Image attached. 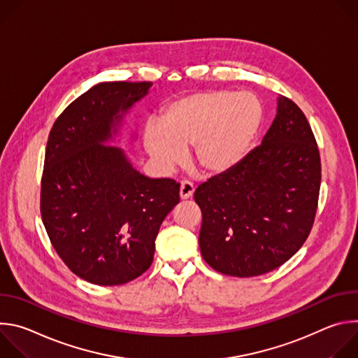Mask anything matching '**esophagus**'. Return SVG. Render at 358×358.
I'll return each instance as SVG.
<instances>
[{
	"mask_svg": "<svg viewBox=\"0 0 358 358\" xmlns=\"http://www.w3.org/2000/svg\"><path fill=\"white\" fill-rule=\"evenodd\" d=\"M194 184L192 182H189V181H187V180H184V181H181V187H180V196H181V199H188V198H191L192 196V194H194Z\"/></svg>",
	"mask_w": 358,
	"mask_h": 358,
	"instance_id": "obj_1",
	"label": "esophagus"
}]
</instances>
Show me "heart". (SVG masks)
<instances>
[{
    "instance_id": "obj_1",
    "label": "heart",
    "mask_w": 358,
    "mask_h": 358,
    "mask_svg": "<svg viewBox=\"0 0 358 358\" xmlns=\"http://www.w3.org/2000/svg\"><path fill=\"white\" fill-rule=\"evenodd\" d=\"M264 122L259 99L241 92L211 89L184 94L164 106L160 122L150 120L143 145L151 162L170 173L191 144L192 159L207 174L235 169L249 152Z\"/></svg>"
}]
</instances>
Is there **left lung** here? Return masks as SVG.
<instances>
[{"label": "left lung", "instance_id": "left-lung-1", "mask_svg": "<svg viewBox=\"0 0 358 358\" xmlns=\"http://www.w3.org/2000/svg\"><path fill=\"white\" fill-rule=\"evenodd\" d=\"M320 181L312 127L294 101L280 96L262 144L235 169L195 189L203 261L238 278L259 276L283 265L312 231Z\"/></svg>", "mask_w": 358, "mask_h": 358}]
</instances>
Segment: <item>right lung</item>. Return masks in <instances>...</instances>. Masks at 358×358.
<instances>
[{"mask_svg": "<svg viewBox=\"0 0 358 358\" xmlns=\"http://www.w3.org/2000/svg\"><path fill=\"white\" fill-rule=\"evenodd\" d=\"M151 82H103L50 129L41 181V215L64 264L99 286L127 283L155 258L156 238L180 202V184L148 178L124 151L105 144Z\"/></svg>", "mask_w": 358, "mask_h": 358, "instance_id": "1", "label": "right lung"}]
</instances>
